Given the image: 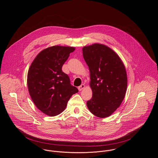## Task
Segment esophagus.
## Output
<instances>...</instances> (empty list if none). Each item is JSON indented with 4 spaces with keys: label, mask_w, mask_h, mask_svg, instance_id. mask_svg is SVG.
I'll return each instance as SVG.
<instances>
[{
    "label": "esophagus",
    "mask_w": 158,
    "mask_h": 158,
    "mask_svg": "<svg viewBox=\"0 0 158 158\" xmlns=\"http://www.w3.org/2000/svg\"><path fill=\"white\" fill-rule=\"evenodd\" d=\"M85 88V85L84 84H82L81 86H80L78 87V90H80V91H81V90H83Z\"/></svg>",
    "instance_id": "1"
}]
</instances>
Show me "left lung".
Returning a JSON list of instances; mask_svg holds the SVG:
<instances>
[{
  "instance_id": "8db88e82",
  "label": "left lung",
  "mask_w": 158,
  "mask_h": 158,
  "mask_svg": "<svg viewBox=\"0 0 158 158\" xmlns=\"http://www.w3.org/2000/svg\"><path fill=\"white\" fill-rule=\"evenodd\" d=\"M83 56L90 72V113L98 117L111 115L121 105L127 88V75L118 55L106 45L95 43L83 47Z\"/></svg>"
}]
</instances>
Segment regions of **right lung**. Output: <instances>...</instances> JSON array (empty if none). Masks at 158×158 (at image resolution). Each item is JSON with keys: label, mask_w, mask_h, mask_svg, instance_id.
I'll use <instances>...</instances> for the list:
<instances>
[{"label": "right lung", "mask_w": 158, "mask_h": 158, "mask_svg": "<svg viewBox=\"0 0 158 158\" xmlns=\"http://www.w3.org/2000/svg\"><path fill=\"white\" fill-rule=\"evenodd\" d=\"M73 47L54 45L40 52L28 69L27 85L30 95L42 113L55 116L66 108L72 95L78 92L70 83L62 67Z\"/></svg>", "instance_id": "obj_1"}]
</instances>
